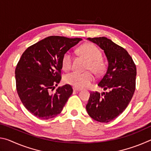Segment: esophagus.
Returning <instances> with one entry per match:
<instances>
[{"instance_id": "obj_1", "label": "esophagus", "mask_w": 151, "mask_h": 151, "mask_svg": "<svg viewBox=\"0 0 151 151\" xmlns=\"http://www.w3.org/2000/svg\"><path fill=\"white\" fill-rule=\"evenodd\" d=\"M81 90V89L76 88H73V91H76H76H77V92H78V91H80Z\"/></svg>"}]
</instances>
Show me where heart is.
<instances>
[{
	"label": "heart",
	"instance_id": "b5f03b06",
	"mask_svg": "<svg viewBox=\"0 0 151 151\" xmlns=\"http://www.w3.org/2000/svg\"><path fill=\"white\" fill-rule=\"evenodd\" d=\"M77 52L81 57L88 60L86 70H91L96 75H100L104 69V65L101 60V50L91 43H85L78 48ZM73 57L69 52H65L63 56L61 65L63 70H69L72 66ZM94 77L90 71L84 73H70L64 76V82L77 88L88 87L94 81Z\"/></svg>",
	"mask_w": 151,
	"mask_h": 151
}]
</instances>
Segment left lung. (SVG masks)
Masks as SVG:
<instances>
[{
  "label": "left lung",
  "instance_id": "1",
  "mask_svg": "<svg viewBox=\"0 0 151 151\" xmlns=\"http://www.w3.org/2000/svg\"><path fill=\"white\" fill-rule=\"evenodd\" d=\"M104 50L106 71L98 86L106 93L93 92L86 109L92 119L109 122L119 116L131 101L135 91L137 68L127 51L106 37L88 38Z\"/></svg>",
  "mask_w": 151,
  "mask_h": 151
}]
</instances>
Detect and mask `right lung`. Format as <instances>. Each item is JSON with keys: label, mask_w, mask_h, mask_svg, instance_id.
Segmentation results:
<instances>
[{"label": "right lung", "mask_w": 151, "mask_h": 151, "mask_svg": "<svg viewBox=\"0 0 151 151\" xmlns=\"http://www.w3.org/2000/svg\"><path fill=\"white\" fill-rule=\"evenodd\" d=\"M82 40L50 36L24 51L15 69L17 90L25 108L40 119L60 114L73 93L69 85L51 93L61 80V61L65 52Z\"/></svg>", "instance_id": "obj_1"}]
</instances>
